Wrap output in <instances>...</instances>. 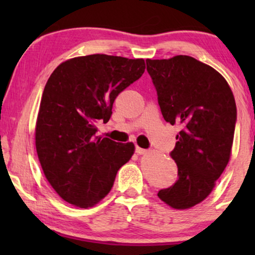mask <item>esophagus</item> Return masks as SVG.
<instances>
[{"instance_id":"34e87169","label":"esophagus","mask_w":255,"mask_h":255,"mask_svg":"<svg viewBox=\"0 0 255 255\" xmlns=\"http://www.w3.org/2000/svg\"><path fill=\"white\" fill-rule=\"evenodd\" d=\"M135 153H137V154H145V153H147V149L135 146Z\"/></svg>"}]
</instances>
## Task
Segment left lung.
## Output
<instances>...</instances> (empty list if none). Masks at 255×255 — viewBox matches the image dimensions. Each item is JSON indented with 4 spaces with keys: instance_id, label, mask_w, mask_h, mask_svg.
<instances>
[{
    "instance_id": "left-lung-1",
    "label": "left lung",
    "mask_w": 255,
    "mask_h": 255,
    "mask_svg": "<svg viewBox=\"0 0 255 255\" xmlns=\"http://www.w3.org/2000/svg\"><path fill=\"white\" fill-rule=\"evenodd\" d=\"M146 65L163 118L181 127L169 153L177 165V180L158 196L174 209L191 208L208 197L229 162L235 97L216 69L193 57L147 59Z\"/></svg>"
}]
</instances>
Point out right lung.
I'll return each instance as SVG.
<instances>
[{"label": "right lung", "mask_w": 255, "mask_h": 255, "mask_svg": "<svg viewBox=\"0 0 255 255\" xmlns=\"http://www.w3.org/2000/svg\"><path fill=\"white\" fill-rule=\"evenodd\" d=\"M144 72V59L92 54L69 59L51 74L38 113L36 148L62 200L88 208L111 190L134 145L101 139L96 125L110 120L118 94Z\"/></svg>", "instance_id": "1"}]
</instances>
